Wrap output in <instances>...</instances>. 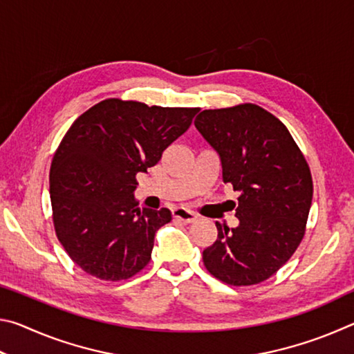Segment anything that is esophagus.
I'll use <instances>...</instances> for the list:
<instances>
[{"label":"esophagus","mask_w":354,"mask_h":354,"mask_svg":"<svg viewBox=\"0 0 354 354\" xmlns=\"http://www.w3.org/2000/svg\"><path fill=\"white\" fill-rule=\"evenodd\" d=\"M173 217H175L176 220L184 221V223H194V221L198 218V215L189 211V209H185V207H176V209H173Z\"/></svg>","instance_id":"1"}]
</instances>
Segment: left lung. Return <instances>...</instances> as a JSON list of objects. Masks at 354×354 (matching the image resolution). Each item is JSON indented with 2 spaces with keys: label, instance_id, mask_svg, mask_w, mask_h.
<instances>
[{
  "label": "left lung",
  "instance_id": "8db88e82",
  "mask_svg": "<svg viewBox=\"0 0 354 354\" xmlns=\"http://www.w3.org/2000/svg\"><path fill=\"white\" fill-rule=\"evenodd\" d=\"M195 128L218 153L223 181L241 194L239 226L217 221V241L203 262L221 283L259 284L303 241L314 194L309 165L284 123L256 104L206 109Z\"/></svg>",
  "mask_w": 354,
  "mask_h": 354
}]
</instances>
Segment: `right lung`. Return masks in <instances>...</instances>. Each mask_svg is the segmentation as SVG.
Segmentation results:
<instances>
[{
  "label": "right lung",
  "mask_w": 354,
  "mask_h": 354,
  "mask_svg": "<svg viewBox=\"0 0 354 354\" xmlns=\"http://www.w3.org/2000/svg\"><path fill=\"white\" fill-rule=\"evenodd\" d=\"M198 111L109 98L71 124L53 158L50 195L56 236L84 272L122 281L147 267L171 212L137 206L136 175L159 162Z\"/></svg>",
  "instance_id": "1"
}]
</instances>
